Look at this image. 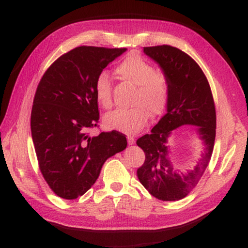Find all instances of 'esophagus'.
<instances>
[{
  "mask_svg": "<svg viewBox=\"0 0 248 248\" xmlns=\"http://www.w3.org/2000/svg\"><path fill=\"white\" fill-rule=\"evenodd\" d=\"M127 139H128V143H129V145H132V144H134V142H136V140H134V138H133V137H131V136H128V137H127Z\"/></svg>",
  "mask_w": 248,
  "mask_h": 248,
  "instance_id": "obj_1",
  "label": "esophagus"
}]
</instances>
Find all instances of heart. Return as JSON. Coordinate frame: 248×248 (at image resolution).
Listing matches in <instances>:
<instances>
[{
  "label": "heart",
  "instance_id": "1",
  "mask_svg": "<svg viewBox=\"0 0 248 248\" xmlns=\"http://www.w3.org/2000/svg\"><path fill=\"white\" fill-rule=\"evenodd\" d=\"M117 74L124 81L137 86L131 109H118L104 117L109 129L134 133L145 125L150 115L161 116L165 111L170 99V84L166 75L155 71L149 62L137 54L125 58L117 66ZM95 97L105 109L112 105L111 82L106 72L98 74L95 81Z\"/></svg>",
  "mask_w": 248,
  "mask_h": 248
}]
</instances>
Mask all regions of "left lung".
I'll use <instances>...</instances> for the list:
<instances>
[{"mask_svg": "<svg viewBox=\"0 0 248 248\" xmlns=\"http://www.w3.org/2000/svg\"><path fill=\"white\" fill-rule=\"evenodd\" d=\"M143 52L166 75L170 99L167 112L151 133L137 140L145 153V161L137 174L140 183L155 198L176 201L194 189L211 158L217 127L215 102L204 73L187 53L169 45L144 47ZM184 124L199 127L205 151L195 168L180 171L170 159L167 145L171 131Z\"/></svg>", "mask_w": 248, "mask_h": 248, "instance_id": "8db88e82", "label": "left lung"}]
</instances>
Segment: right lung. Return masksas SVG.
Here are the masks:
<instances>
[{"mask_svg": "<svg viewBox=\"0 0 248 248\" xmlns=\"http://www.w3.org/2000/svg\"><path fill=\"white\" fill-rule=\"evenodd\" d=\"M125 50L74 48L58 58L38 84L31 117L32 142L41 174L61 198L85 194L106 159L127 148L125 136L116 130L89 134L99 119L96 78Z\"/></svg>", "mask_w": 248, "mask_h": 248, "instance_id": "add662e5", "label": "right lung"}]
</instances>
